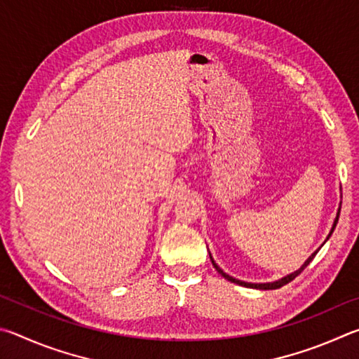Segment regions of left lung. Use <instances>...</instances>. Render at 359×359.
I'll use <instances>...</instances> for the list:
<instances>
[{
    "mask_svg": "<svg viewBox=\"0 0 359 359\" xmlns=\"http://www.w3.org/2000/svg\"><path fill=\"white\" fill-rule=\"evenodd\" d=\"M339 212H341V210L337 211V216H336V219H334V224H332V229H331V231H330V235H328V238H326V240H330V236L332 235V231H334V229H336V224H337V221H339ZM317 252L318 250H316V252H313L309 259H307L306 262H304V265L301 266L299 269H297V271L294 273H292V274H288V276H285V278H282V279H279V280H274V282H266V284H250V282H244V280H240V279H235V278H231V276H229L227 273H224L221 268L217 266V263L212 260V257H211V254H210V259H211V263H212V266L216 268V271L221 274V276H224L225 279L227 280H230V282H233V284H238V285H241V287H248V288H257V290H276V288H280L282 285H285V284H288V282H292L294 278H297V276H299L301 273L304 271V268L309 265V263L313 260V257L317 255Z\"/></svg>",
    "mask_w": 359,
    "mask_h": 359,
    "instance_id": "1",
    "label": "left lung"
}]
</instances>
